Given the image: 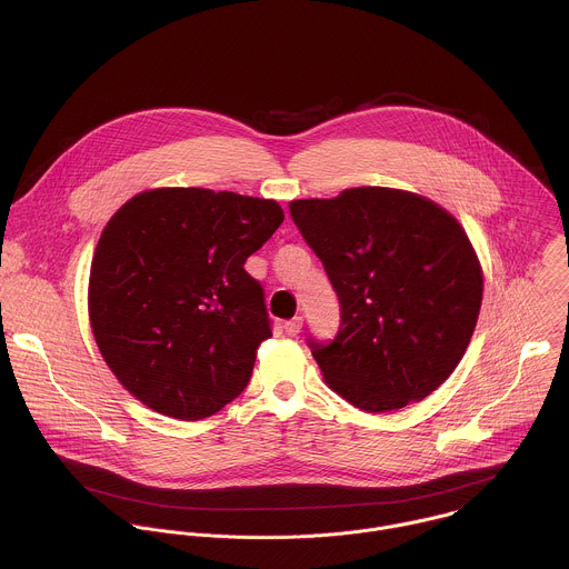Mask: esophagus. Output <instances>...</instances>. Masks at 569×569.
<instances>
[{"instance_id": "esophagus-1", "label": "esophagus", "mask_w": 569, "mask_h": 569, "mask_svg": "<svg viewBox=\"0 0 569 569\" xmlns=\"http://www.w3.org/2000/svg\"><path fill=\"white\" fill-rule=\"evenodd\" d=\"M300 330H302V318H293V320L284 322V332H287L289 337H296Z\"/></svg>"}]
</instances>
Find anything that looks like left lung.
I'll list each match as a JSON object with an SVG mask.
<instances>
[{"label": "left lung", "mask_w": 569, "mask_h": 569, "mask_svg": "<svg viewBox=\"0 0 569 569\" xmlns=\"http://www.w3.org/2000/svg\"><path fill=\"white\" fill-rule=\"evenodd\" d=\"M289 210L341 307L330 341L309 337L328 388L370 413L429 397L460 363L482 305L462 226L420 194L377 186Z\"/></svg>", "instance_id": "obj_1"}]
</instances>
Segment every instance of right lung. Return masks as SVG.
Masks as SVG:
<instances>
[{
  "mask_svg": "<svg viewBox=\"0 0 569 569\" xmlns=\"http://www.w3.org/2000/svg\"><path fill=\"white\" fill-rule=\"evenodd\" d=\"M282 221L276 201L206 188L149 190L111 217L91 260L89 322L136 399L201 420L243 392L271 337L244 260Z\"/></svg>",
  "mask_w": 569,
  "mask_h": 569,
  "instance_id": "add662e5",
  "label": "right lung"
}]
</instances>
